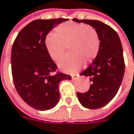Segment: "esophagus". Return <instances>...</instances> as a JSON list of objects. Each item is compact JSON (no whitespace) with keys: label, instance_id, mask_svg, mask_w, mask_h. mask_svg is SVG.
<instances>
[{"label":"esophagus","instance_id":"1","mask_svg":"<svg viewBox=\"0 0 134 134\" xmlns=\"http://www.w3.org/2000/svg\"><path fill=\"white\" fill-rule=\"evenodd\" d=\"M71 77H72V80H77V79L80 77V75H78V74H77V75H72V76H71Z\"/></svg>","mask_w":134,"mask_h":134}]
</instances>
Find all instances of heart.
<instances>
[{"mask_svg": "<svg viewBox=\"0 0 134 134\" xmlns=\"http://www.w3.org/2000/svg\"><path fill=\"white\" fill-rule=\"evenodd\" d=\"M45 48L50 57L58 61L67 48L69 55L58 63L66 73H75L96 58L100 49V39L96 30L86 24L65 22L58 25L54 34L45 39Z\"/></svg>", "mask_w": 134, "mask_h": 134, "instance_id": "1", "label": "heart"}]
</instances>
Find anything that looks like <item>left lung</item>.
<instances>
[{
    "instance_id": "obj_1",
    "label": "left lung",
    "mask_w": 134,
    "mask_h": 134,
    "mask_svg": "<svg viewBox=\"0 0 134 134\" xmlns=\"http://www.w3.org/2000/svg\"><path fill=\"white\" fill-rule=\"evenodd\" d=\"M78 23L90 24L100 39L99 52L90 66L80 75L89 77L92 82L85 93L77 92L81 105L88 109H99L116 96L125 73V60L121 40L109 25L97 20H79Z\"/></svg>"
}]
</instances>
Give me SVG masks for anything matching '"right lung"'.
Here are the masks:
<instances>
[{
	"mask_svg": "<svg viewBox=\"0 0 134 134\" xmlns=\"http://www.w3.org/2000/svg\"><path fill=\"white\" fill-rule=\"evenodd\" d=\"M66 18L38 19L25 26L18 34L12 48L11 64L15 87L29 106L48 110L58 104L59 83L70 80V75L52 74L57 69L45 48L48 33Z\"/></svg>",
	"mask_w": 134,
	"mask_h": 134,
	"instance_id": "right-lung-1",
	"label": "right lung"
}]
</instances>
